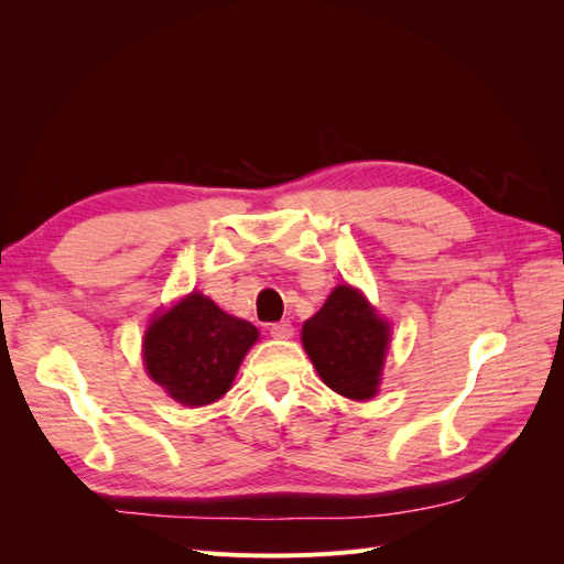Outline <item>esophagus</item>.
Here are the masks:
<instances>
[{
	"label": "esophagus",
	"instance_id": "obj_1",
	"mask_svg": "<svg viewBox=\"0 0 564 564\" xmlns=\"http://www.w3.org/2000/svg\"><path fill=\"white\" fill-rule=\"evenodd\" d=\"M268 332H270V336H275V338H292L294 336V327H292V322H289V319L268 324Z\"/></svg>",
	"mask_w": 564,
	"mask_h": 564
}]
</instances>
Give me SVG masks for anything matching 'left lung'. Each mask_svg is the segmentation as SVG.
I'll list each match as a JSON object with an SVG mask.
<instances>
[{
  "instance_id": "left-lung-1",
  "label": "left lung",
  "mask_w": 564,
  "mask_h": 564,
  "mask_svg": "<svg viewBox=\"0 0 564 564\" xmlns=\"http://www.w3.org/2000/svg\"><path fill=\"white\" fill-rule=\"evenodd\" d=\"M303 348L332 390L350 400L377 395L388 350V324L357 289L336 286L319 313L303 324Z\"/></svg>"
}]
</instances>
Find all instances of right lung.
<instances>
[{
	"mask_svg": "<svg viewBox=\"0 0 564 564\" xmlns=\"http://www.w3.org/2000/svg\"><path fill=\"white\" fill-rule=\"evenodd\" d=\"M259 338L251 322L224 313L191 294L150 324L143 344L148 373L185 406H202L226 395L242 357Z\"/></svg>",
	"mask_w": 564,
	"mask_h": 564,
	"instance_id": "right-lung-1",
	"label": "right lung"
}]
</instances>
